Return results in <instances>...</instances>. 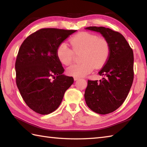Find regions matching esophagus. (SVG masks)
Here are the masks:
<instances>
[{
    "mask_svg": "<svg viewBox=\"0 0 147 147\" xmlns=\"http://www.w3.org/2000/svg\"><path fill=\"white\" fill-rule=\"evenodd\" d=\"M80 80V78H78V77H74V81H77V80Z\"/></svg>",
    "mask_w": 147,
    "mask_h": 147,
    "instance_id": "esophagus-1",
    "label": "esophagus"
}]
</instances>
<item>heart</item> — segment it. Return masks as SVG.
<instances>
[{
    "label": "heart",
    "mask_w": 147,
    "mask_h": 147,
    "mask_svg": "<svg viewBox=\"0 0 147 147\" xmlns=\"http://www.w3.org/2000/svg\"><path fill=\"white\" fill-rule=\"evenodd\" d=\"M72 49L65 43L59 45L57 50V58L62 64L69 65L73 60L74 52H82L80 64H73L67 69L69 75L82 77L91 73L93 67L100 68L107 62L110 53V47L104 38L95 34L81 32L69 39Z\"/></svg>",
    "instance_id": "1"
}]
</instances>
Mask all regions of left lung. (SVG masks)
Here are the masks:
<instances>
[{
  "mask_svg": "<svg viewBox=\"0 0 147 147\" xmlns=\"http://www.w3.org/2000/svg\"><path fill=\"white\" fill-rule=\"evenodd\" d=\"M86 30L100 33L110 47L107 61L98 72L104 78L99 82L88 81L85 92L86 104L96 113H111L123 104L132 86L133 50L123 35L117 32L102 26H90Z\"/></svg>",
  "mask_w": 147,
  "mask_h": 147,
  "instance_id": "obj_1",
  "label": "left lung"
}]
</instances>
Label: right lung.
I'll use <instances>...</instances> for the list:
<instances>
[{
	"label": "right lung",
	"instance_id": "right-lung-1",
	"mask_svg": "<svg viewBox=\"0 0 147 147\" xmlns=\"http://www.w3.org/2000/svg\"><path fill=\"white\" fill-rule=\"evenodd\" d=\"M76 32L40 29L28 36L20 47L15 64L16 82L24 101L37 113L45 115L55 111L74 82L73 77L62 74L64 69L57 50Z\"/></svg>",
	"mask_w": 147,
	"mask_h": 147
}]
</instances>
